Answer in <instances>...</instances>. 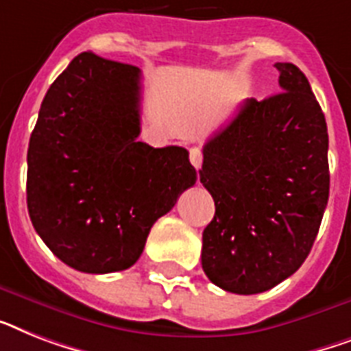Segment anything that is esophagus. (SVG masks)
Masks as SVG:
<instances>
[{
  "mask_svg": "<svg viewBox=\"0 0 351 351\" xmlns=\"http://www.w3.org/2000/svg\"><path fill=\"white\" fill-rule=\"evenodd\" d=\"M189 160H191V164L196 167V169H200L202 162H204V155H202L200 147H191V149H189Z\"/></svg>",
  "mask_w": 351,
  "mask_h": 351,
  "instance_id": "esophagus-1",
  "label": "esophagus"
}]
</instances>
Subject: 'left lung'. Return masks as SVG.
I'll use <instances>...</instances> for the list:
<instances>
[{"instance_id":"left-lung-1","label":"left lung","mask_w":351,"mask_h":351,"mask_svg":"<svg viewBox=\"0 0 351 351\" xmlns=\"http://www.w3.org/2000/svg\"><path fill=\"white\" fill-rule=\"evenodd\" d=\"M279 90L247 99L204 146L200 182L215 200L202 267L220 289L259 294L303 265L328 204V131L308 79L276 62Z\"/></svg>"}]
</instances>
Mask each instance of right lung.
I'll return each instance as SVG.
<instances>
[{
	"mask_svg": "<svg viewBox=\"0 0 351 351\" xmlns=\"http://www.w3.org/2000/svg\"><path fill=\"white\" fill-rule=\"evenodd\" d=\"M141 135V70L82 52L48 88L28 144L34 229L88 274L130 269L151 227L196 184L184 147Z\"/></svg>",
	"mask_w": 351,
	"mask_h": 351,
	"instance_id": "1",
	"label": "right lung"
}]
</instances>
